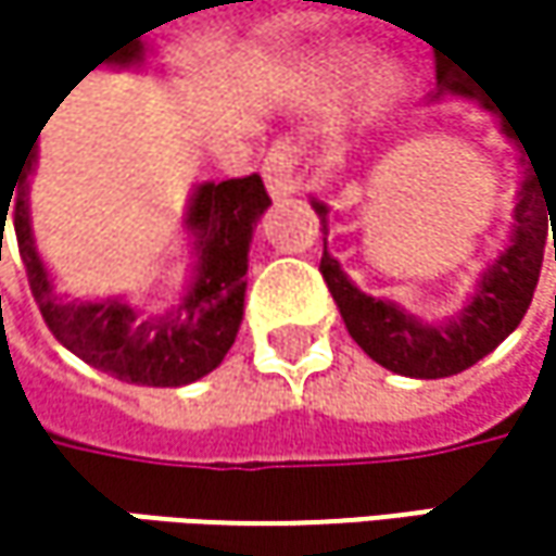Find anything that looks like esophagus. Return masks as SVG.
I'll use <instances>...</instances> for the list:
<instances>
[{"label":"esophagus","instance_id":"esophagus-1","mask_svg":"<svg viewBox=\"0 0 556 556\" xmlns=\"http://www.w3.org/2000/svg\"><path fill=\"white\" fill-rule=\"evenodd\" d=\"M264 182L270 195H289L299 189V154L292 141H277L264 157Z\"/></svg>","mask_w":556,"mask_h":556}]
</instances>
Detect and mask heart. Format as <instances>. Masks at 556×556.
Wrapping results in <instances>:
<instances>
[{"instance_id":"1","label":"heart","mask_w":556,"mask_h":556,"mask_svg":"<svg viewBox=\"0 0 556 556\" xmlns=\"http://www.w3.org/2000/svg\"><path fill=\"white\" fill-rule=\"evenodd\" d=\"M338 70H341V73H354V70H357V60H354V56H348V60H344ZM395 83H399V73H395V66H380V70H374V73H370L367 96L380 102V99H387L389 92L395 89Z\"/></svg>"}]
</instances>
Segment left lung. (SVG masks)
<instances>
[{"mask_svg":"<svg viewBox=\"0 0 556 556\" xmlns=\"http://www.w3.org/2000/svg\"><path fill=\"white\" fill-rule=\"evenodd\" d=\"M467 96V99H480L490 112L500 109L490 99H483V92L470 83V76H464L454 63L441 60L438 54V96ZM505 115V112H502ZM502 131L525 148L521 131L515 125H508V118L502 122ZM528 154V148H525ZM531 169L525 176V186L518 192L515 202V235L508 251L500 261L483 274L477 295L470 299V305L460 312V318L447 321V325H421L412 315H405L402 308H395L392 302L374 299L367 292H361L351 279L344 277V270L338 267V261L325 251L321 254V277L328 282V292L334 295L341 318L351 331V338L392 374L402 377H415V380H441V377H454L467 367H473L477 361H483L490 351H496L502 341L518 328V321L525 318L531 299H534V286L541 277V261H544V244L554 231L556 222V167L547 164V182L538 176L534 157L528 154ZM555 176L551 177L549 173ZM315 212L328 215V208L321 202H312ZM552 228L547 229L546 225ZM554 261H556V231H554Z\"/></svg>","mask_w":556,"mask_h":556,"instance_id":"left-lung-1","label":"left lung"}]
</instances>
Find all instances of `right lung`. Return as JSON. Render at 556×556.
<instances>
[{
  "label": "right lung",
  "mask_w": 556,
  "mask_h": 556,
  "mask_svg": "<svg viewBox=\"0 0 556 556\" xmlns=\"http://www.w3.org/2000/svg\"><path fill=\"white\" fill-rule=\"evenodd\" d=\"M141 56L144 48L138 35L105 60L125 66V63H138ZM31 164L35 154L18 169L12 186L16 199L9 195V202H15L12 205L15 241L31 295L56 341L89 367L135 387H186L212 374L231 351L241 328L244 289H248L244 279L248 248L264 208L270 205L264 179L251 173L225 182H202L195 189L186 215V225L195 235V248H199L195 282L176 312L164 318H138L135 308L118 299L63 302L56 295L54 282L35 251L31 222H28ZM2 215H9L5 205Z\"/></svg>",
  "instance_id": "obj_1"
}]
</instances>
